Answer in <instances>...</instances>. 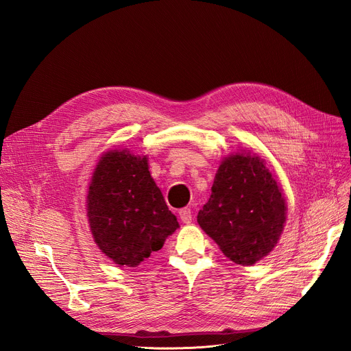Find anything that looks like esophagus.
<instances>
[{"instance_id": "1", "label": "esophagus", "mask_w": 351, "mask_h": 351, "mask_svg": "<svg viewBox=\"0 0 351 351\" xmlns=\"http://www.w3.org/2000/svg\"><path fill=\"white\" fill-rule=\"evenodd\" d=\"M178 215H180V219H182L184 224H190V222L193 221V212H192V209H190V208L180 209Z\"/></svg>"}]
</instances>
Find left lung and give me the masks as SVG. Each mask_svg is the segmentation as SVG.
<instances>
[{
    "instance_id": "left-lung-1",
    "label": "left lung",
    "mask_w": 351,
    "mask_h": 351,
    "mask_svg": "<svg viewBox=\"0 0 351 351\" xmlns=\"http://www.w3.org/2000/svg\"><path fill=\"white\" fill-rule=\"evenodd\" d=\"M285 210L281 189L262 159L239 154L219 165L197 222L228 259L253 265L277 244Z\"/></svg>"
}]
</instances>
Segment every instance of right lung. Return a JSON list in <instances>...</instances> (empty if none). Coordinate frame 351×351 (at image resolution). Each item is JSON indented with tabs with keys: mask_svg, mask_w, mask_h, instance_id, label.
<instances>
[{
	"mask_svg": "<svg viewBox=\"0 0 351 351\" xmlns=\"http://www.w3.org/2000/svg\"><path fill=\"white\" fill-rule=\"evenodd\" d=\"M88 218L98 247L125 267L149 258L178 228L147 158L127 151H110L99 159L88 192Z\"/></svg>",
	"mask_w": 351,
	"mask_h": 351,
	"instance_id": "obj_1",
	"label": "right lung"
}]
</instances>
